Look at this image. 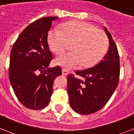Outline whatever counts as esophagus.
Here are the masks:
<instances>
[{"mask_svg": "<svg viewBox=\"0 0 134 134\" xmlns=\"http://www.w3.org/2000/svg\"><path fill=\"white\" fill-rule=\"evenodd\" d=\"M62 74H63V75H65V76H67L68 74V71L65 69H63L62 70Z\"/></svg>", "mask_w": 134, "mask_h": 134, "instance_id": "esophagus-1", "label": "esophagus"}]
</instances>
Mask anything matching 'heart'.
<instances>
[{
    "instance_id": "1",
    "label": "heart",
    "mask_w": 134,
    "mask_h": 134,
    "mask_svg": "<svg viewBox=\"0 0 134 134\" xmlns=\"http://www.w3.org/2000/svg\"><path fill=\"white\" fill-rule=\"evenodd\" d=\"M48 42L51 49L60 54L71 44V52L60 55L55 63L71 69L79 65L90 67L99 62L108 50V39L103 31L85 21L69 22L61 30L52 29L48 32Z\"/></svg>"
}]
</instances>
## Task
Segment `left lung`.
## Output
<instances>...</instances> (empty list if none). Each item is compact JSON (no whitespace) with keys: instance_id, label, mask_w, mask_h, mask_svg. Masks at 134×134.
<instances>
[{"instance_id":"1","label":"left lung","mask_w":134,"mask_h":134,"mask_svg":"<svg viewBox=\"0 0 134 134\" xmlns=\"http://www.w3.org/2000/svg\"><path fill=\"white\" fill-rule=\"evenodd\" d=\"M109 39L108 52L93 67L78 70L67 76V92L70 106L79 114L89 115L102 109L116 89L120 79V56L116 44L107 28Z\"/></svg>"}]
</instances>
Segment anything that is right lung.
Wrapping results in <instances>:
<instances>
[{
  "label": "right lung",
  "instance_id": "add662e5",
  "mask_svg": "<svg viewBox=\"0 0 134 134\" xmlns=\"http://www.w3.org/2000/svg\"><path fill=\"white\" fill-rule=\"evenodd\" d=\"M56 16L41 18L28 25L18 37L10 53L9 78L15 95L32 110L46 107L54 79L62 74L60 66L48 68L53 59L47 37Z\"/></svg>",
  "mask_w": 134,
  "mask_h": 134
}]
</instances>
